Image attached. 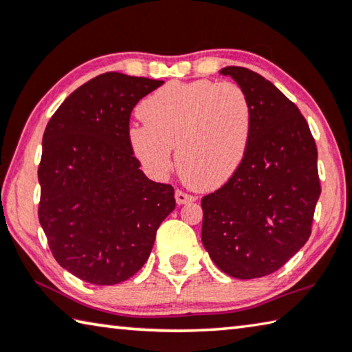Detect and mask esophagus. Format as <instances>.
<instances>
[{"label": "esophagus", "mask_w": 352, "mask_h": 352, "mask_svg": "<svg viewBox=\"0 0 352 352\" xmlns=\"http://www.w3.org/2000/svg\"><path fill=\"white\" fill-rule=\"evenodd\" d=\"M175 199H176V204L177 206H184V204H188V202H195L196 201L195 196L184 193V192H181V190H176Z\"/></svg>", "instance_id": "34e87169"}]
</instances>
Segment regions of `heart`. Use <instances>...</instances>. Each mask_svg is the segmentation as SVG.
I'll return each instance as SVG.
<instances>
[{"instance_id": "obj_1", "label": "heart", "mask_w": 352, "mask_h": 352, "mask_svg": "<svg viewBox=\"0 0 352 352\" xmlns=\"http://www.w3.org/2000/svg\"><path fill=\"white\" fill-rule=\"evenodd\" d=\"M145 122L133 123L128 140L133 154L154 177L176 162L188 184L214 190L241 166L252 131V109L235 83L210 80L170 82L140 103Z\"/></svg>"}]
</instances>
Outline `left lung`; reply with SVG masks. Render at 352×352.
<instances>
[{
    "instance_id": "left-lung-1",
    "label": "left lung",
    "mask_w": 352,
    "mask_h": 352,
    "mask_svg": "<svg viewBox=\"0 0 352 352\" xmlns=\"http://www.w3.org/2000/svg\"><path fill=\"white\" fill-rule=\"evenodd\" d=\"M250 103L252 131L241 166L202 198V244L224 274L261 278L278 270L311 236L318 201L317 146L309 125L260 74L227 66Z\"/></svg>"
}]
</instances>
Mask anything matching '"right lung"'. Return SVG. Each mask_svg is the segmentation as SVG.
Returning a JSON list of instances; mask_svg holds the SVG:
<instances>
[{
  "label": "right lung",
  "mask_w": 352,
  "mask_h": 352,
  "mask_svg": "<svg viewBox=\"0 0 352 352\" xmlns=\"http://www.w3.org/2000/svg\"><path fill=\"white\" fill-rule=\"evenodd\" d=\"M160 80L107 72L80 86L43 134L38 219L55 260L91 285L138 272L175 210V190L148 179L129 146V116Z\"/></svg>",
  "instance_id": "obj_1"
}]
</instances>
